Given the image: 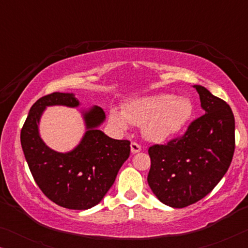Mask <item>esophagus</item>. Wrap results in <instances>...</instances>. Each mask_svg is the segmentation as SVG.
<instances>
[{
	"label": "esophagus",
	"mask_w": 248,
	"mask_h": 248,
	"mask_svg": "<svg viewBox=\"0 0 248 248\" xmlns=\"http://www.w3.org/2000/svg\"><path fill=\"white\" fill-rule=\"evenodd\" d=\"M141 151V145L137 142H132L131 143V152L132 154H138Z\"/></svg>",
	"instance_id": "34e87169"
}]
</instances>
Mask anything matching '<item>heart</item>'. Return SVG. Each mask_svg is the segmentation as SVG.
<instances>
[{"mask_svg": "<svg viewBox=\"0 0 248 248\" xmlns=\"http://www.w3.org/2000/svg\"><path fill=\"white\" fill-rule=\"evenodd\" d=\"M193 105L186 97L159 93L128 101L123 110L109 111L111 125L118 131H126L132 125H141L143 137L151 142L167 141L178 134L188 123Z\"/></svg>", "mask_w": 248, "mask_h": 248, "instance_id": "b5f03b06", "label": "heart"}]
</instances>
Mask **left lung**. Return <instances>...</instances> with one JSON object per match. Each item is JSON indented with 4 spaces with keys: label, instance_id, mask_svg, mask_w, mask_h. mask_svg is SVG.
Here are the masks:
<instances>
[{
    "label": "left lung",
    "instance_id": "8db88e82",
    "mask_svg": "<svg viewBox=\"0 0 248 248\" xmlns=\"http://www.w3.org/2000/svg\"><path fill=\"white\" fill-rule=\"evenodd\" d=\"M205 114L181 138L149 148L148 184L160 202L185 208L208 195L228 170L235 151V117L225 100L194 86Z\"/></svg>",
    "mask_w": 248,
    "mask_h": 248
}]
</instances>
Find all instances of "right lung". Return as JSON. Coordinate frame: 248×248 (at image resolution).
I'll return each instance as SVG.
<instances>
[{"label":"right lung","instance_id":"obj_1","mask_svg":"<svg viewBox=\"0 0 248 248\" xmlns=\"http://www.w3.org/2000/svg\"><path fill=\"white\" fill-rule=\"evenodd\" d=\"M73 93H53L30 108L20 134L25 158L36 184L50 201L72 210H87L99 203L130 157V141L115 140L98 130L106 118L100 107L82 111L86 133L73 150L57 152L39 135L40 117L48 106L78 107Z\"/></svg>","mask_w":248,"mask_h":248}]
</instances>
